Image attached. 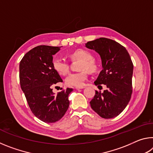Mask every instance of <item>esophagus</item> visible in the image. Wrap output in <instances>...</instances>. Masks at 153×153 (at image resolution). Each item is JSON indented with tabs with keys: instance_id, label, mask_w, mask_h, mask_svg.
I'll return each instance as SVG.
<instances>
[{
	"instance_id": "obj_1",
	"label": "esophagus",
	"mask_w": 153,
	"mask_h": 153,
	"mask_svg": "<svg viewBox=\"0 0 153 153\" xmlns=\"http://www.w3.org/2000/svg\"><path fill=\"white\" fill-rule=\"evenodd\" d=\"M84 86H77V87H76V90H79V89H83V88H84Z\"/></svg>"
}]
</instances>
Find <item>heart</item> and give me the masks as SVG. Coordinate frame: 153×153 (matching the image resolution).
<instances>
[{
  "instance_id": "obj_1",
  "label": "heart",
  "mask_w": 153,
  "mask_h": 153,
  "mask_svg": "<svg viewBox=\"0 0 153 153\" xmlns=\"http://www.w3.org/2000/svg\"><path fill=\"white\" fill-rule=\"evenodd\" d=\"M73 59H77L82 61L79 69H82L79 72H73L68 74L65 78V84L70 86H82L88 78L87 71H94L96 65L93 61L91 53L88 51L79 49L70 54ZM52 65L54 69L59 74L65 75L69 70V63L65 59L60 56H55L52 60Z\"/></svg>"
}]
</instances>
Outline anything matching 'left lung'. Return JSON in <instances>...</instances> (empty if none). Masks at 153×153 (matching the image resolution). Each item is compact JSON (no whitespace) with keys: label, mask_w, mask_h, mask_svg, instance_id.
Returning <instances> with one entry per match:
<instances>
[{"label":"left lung","mask_w":153,"mask_h":153,"mask_svg":"<svg viewBox=\"0 0 153 153\" xmlns=\"http://www.w3.org/2000/svg\"><path fill=\"white\" fill-rule=\"evenodd\" d=\"M87 48L97 52L102 62L100 72L94 84H105L103 92L96 91L90 102L91 108L98 115L111 119L125 109L132 93L134 65L128 51L115 40L105 38L90 41Z\"/></svg>","instance_id":"obj_1"}]
</instances>
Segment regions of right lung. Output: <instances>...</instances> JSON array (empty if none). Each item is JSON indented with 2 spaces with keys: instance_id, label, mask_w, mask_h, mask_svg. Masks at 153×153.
I'll return each mask as SVG.
<instances>
[{
  "instance_id": "obj_1",
  "label": "right lung",
  "mask_w": 153,
  "mask_h": 153,
  "mask_svg": "<svg viewBox=\"0 0 153 153\" xmlns=\"http://www.w3.org/2000/svg\"><path fill=\"white\" fill-rule=\"evenodd\" d=\"M60 49L59 46H38L25 54L19 63L22 90L33 115L45 123H55L63 117L69 106V94L73 90L67 88L55 95L52 89L63 82L52 65L53 56Z\"/></svg>"
}]
</instances>
